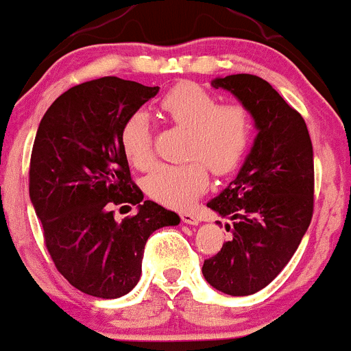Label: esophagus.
<instances>
[{"label": "esophagus", "instance_id": "obj_1", "mask_svg": "<svg viewBox=\"0 0 351 351\" xmlns=\"http://www.w3.org/2000/svg\"><path fill=\"white\" fill-rule=\"evenodd\" d=\"M182 222L183 223H188V225H198L200 223V219H198L197 215H193V213H182Z\"/></svg>", "mask_w": 351, "mask_h": 351}]
</instances>
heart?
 Listing matches in <instances>:
<instances>
[{"mask_svg":"<svg viewBox=\"0 0 351 351\" xmlns=\"http://www.w3.org/2000/svg\"><path fill=\"white\" fill-rule=\"evenodd\" d=\"M160 108L169 121L190 129L186 154L195 160L158 166L146 178L145 190L161 205L183 210L208 186L206 162L215 175H228L241 165L250 143L252 123L245 108L219 104L212 92L190 82L166 92ZM121 147L134 168L153 166V131L146 112L138 110L128 117L121 128Z\"/></svg>","mask_w":351,"mask_h":351,"instance_id":"heart-1","label":"heart"}]
</instances>
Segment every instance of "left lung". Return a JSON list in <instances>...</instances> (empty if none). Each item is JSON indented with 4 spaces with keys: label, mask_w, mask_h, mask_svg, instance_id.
I'll use <instances>...</instances> for the list:
<instances>
[{
    "label": "left lung",
    "mask_w": 351,
    "mask_h": 351,
    "mask_svg": "<svg viewBox=\"0 0 351 351\" xmlns=\"http://www.w3.org/2000/svg\"><path fill=\"white\" fill-rule=\"evenodd\" d=\"M212 87L237 97L252 116L257 136L234 182L206 204L232 220V241L205 261L202 272L217 291L249 296L274 281L308 230L313 145L301 114L261 77H217Z\"/></svg>",
    "instance_id": "8db88e82"
}]
</instances>
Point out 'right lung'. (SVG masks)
Listing matches in <instances>:
<instances>
[{"instance_id": "obj_1", "label": "right lung", "mask_w": 351, "mask_h": 351, "mask_svg": "<svg viewBox=\"0 0 351 351\" xmlns=\"http://www.w3.org/2000/svg\"><path fill=\"white\" fill-rule=\"evenodd\" d=\"M160 87L102 77L60 95L40 121L29 161V200L62 276L88 296L114 300L141 278L147 237L180 217L132 183L121 128ZM136 216L113 219L114 206Z\"/></svg>"}]
</instances>
